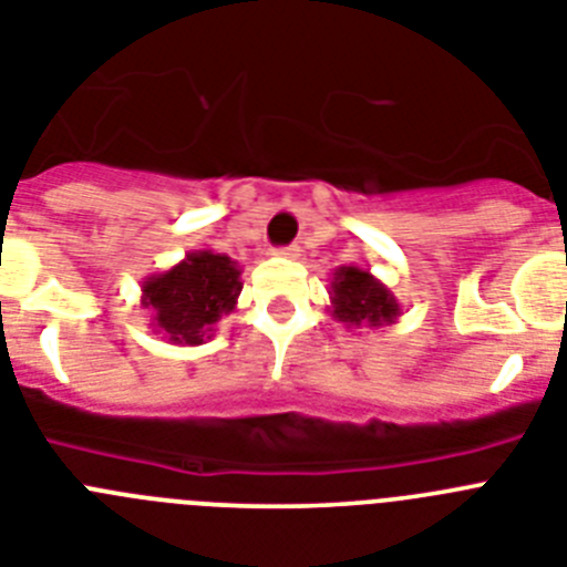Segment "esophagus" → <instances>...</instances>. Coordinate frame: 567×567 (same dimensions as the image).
I'll list each match as a JSON object with an SVG mask.
<instances>
[{
	"label": "esophagus",
	"mask_w": 567,
	"mask_h": 567,
	"mask_svg": "<svg viewBox=\"0 0 567 567\" xmlns=\"http://www.w3.org/2000/svg\"><path fill=\"white\" fill-rule=\"evenodd\" d=\"M275 255H280V258H289V260H295V258H300V247H298V244H289V247H280V249H275Z\"/></svg>",
	"instance_id": "obj_1"
}]
</instances>
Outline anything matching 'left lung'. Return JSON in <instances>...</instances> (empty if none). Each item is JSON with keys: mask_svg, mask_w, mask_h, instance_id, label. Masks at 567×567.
Masks as SVG:
<instances>
[{"mask_svg": "<svg viewBox=\"0 0 567 567\" xmlns=\"http://www.w3.org/2000/svg\"><path fill=\"white\" fill-rule=\"evenodd\" d=\"M329 300H332L334 320L346 329H383L392 327L403 315V307L385 287L383 280L374 278L360 267H338L329 280Z\"/></svg>", "mask_w": 567, "mask_h": 567, "instance_id": "left-lung-1", "label": "left lung"}]
</instances>
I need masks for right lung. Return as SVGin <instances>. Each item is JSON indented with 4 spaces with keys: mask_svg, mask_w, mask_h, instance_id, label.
I'll use <instances>...</instances> for the list:
<instances>
[{
    "mask_svg": "<svg viewBox=\"0 0 567 567\" xmlns=\"http://www.w3.org/2000/svg\"><path fill=\"white\" fill-rule=\"evenodd\" d=\"M240 269L229 255L193 249L167 272L142 280V309L155 334L178 346L213 338V327L238 303Z\"/></svg>",
    "mask_w": 567,
    "mask_h": 567,
    "instance_id": "1",
    "label": "right lung"
}]
</instances>
